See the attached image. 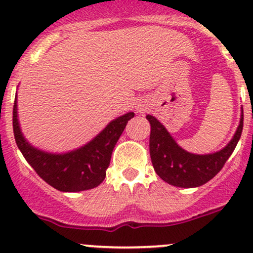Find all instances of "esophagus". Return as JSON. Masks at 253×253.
Listing matches in <instances>:
<instances>
[{"mask_svg": "<svg viewBox=\"0 0 253 253\" xmlns=\"http://www.w3.org/2000/svg\"><path fill=\"white\" fill-rule=\"evenodd\" d=\"M137 111H139V113H143V111H144V106L138 105V106H137Z\"/></svg>", "mask_w": 253, "mask_h": 253, "instance_id": "obj_1", "label": "esophagus"}]
</instances>
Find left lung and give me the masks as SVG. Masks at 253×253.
Wrapping results in <instances>:
<instances>
[{
    "label": "left lung",
    "mask_w": 253,
    "mask_h": 253,
    "mask_svg": "<svg viewBox=\"0 0 253 253\" xmlns=\"http://www.w3.org/2000/svg\"><path fill=\"white\" fill-rule=\"evenodd\" d=\"M150 122V158L155 172L169 184L179 188H196L205 184L222 169L241 137L244 114L229 143L222 150L212 154H193L177 144L158 119L147 115Z\"/></svg>",
    "instance_id": "obj_1"
}]
</instances>
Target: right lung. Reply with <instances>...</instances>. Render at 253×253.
I'll return each mask as SVG.
<instances>
[{
  "label": "right lung",
  "instance_id": "right-lung-1",
  "mask_svg": "<svg viewBox=\"0 0 253 253\" xmlns=\"http://www.w3.org/2000/svg\"><path fill=\"white\" fill-rule=\"evenodd\" d=\"M134 113H127L109 122L100 133L87 144L68 153H48L26 140L18 119L17 95L13 106V132L15 143L25 158L46 183L65 193L88 190L104 180L114 147Z\"/></svg>",
  "mask_w": 253,
  "mask_h": 253
}]
</instances>
